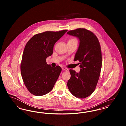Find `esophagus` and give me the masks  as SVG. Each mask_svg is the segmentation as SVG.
Segmentation results:
<instances>
[{"mask_svg":"<svg viewBox=\"0 0 126 126\" xmlns=\"http://www.w3.org/2000/svg\"><path fill=\"white\" fill-rule=\"evenodd\" d=\"M62 69L63 70H65V71H67V72H68V71H69V70H68L67 68H66V67H62Z\"/></svg>","mask_w":126,"mask_h":126,"instance_id":"34e87169","label":"esophagus"}]
</instances>
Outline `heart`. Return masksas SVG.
<instances>
[{
	"label": "heart",
	"mask_w": 126,
	"mask_h": 126,
	"mask_svg": "<svg viewBox=\"0 0 126 126\" xmlns=\"http://www.w3.org/2000/svg\"><path fill=\"white\" fill-rule=\"evenodd\" d=\"M68 42H77V41L76 39L75 38H70L68 40Z\"/></svg>",
	"instance_id": "obj_1"
}]
</instances>
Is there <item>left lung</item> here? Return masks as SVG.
<instances>
[{
    "mask_svg": "<svg viewBox=\"0 0 126 126\" xmlns=\"http://www.w3.org/2000/svg\"><path fill=\"white\" fill-rule=\"evenodd\" d=\"M67 33L79 39L74 61H79L81 68L79 73L69 70L71 78L67 82V87L74 96L84 99L94 92L100 76L102 65L100 44L96 35L85 28L71 30Z\"/></svg>",
    "mask_w": 126,
    "mask_h": 126,
    "instance_id": "1",
    "label": "left lung"
}]
</instances>
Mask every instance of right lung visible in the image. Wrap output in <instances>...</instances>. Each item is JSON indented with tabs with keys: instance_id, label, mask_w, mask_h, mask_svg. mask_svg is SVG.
<instances>
[{
	"instance_id": "obj_1",
	"label": "right lung",
	"mask_w": 126,
	"mask_h": 126,
	"mask_svg": "<svg viewBox=\"0 0 126 126\" xmlns=\"http://www.w3.org/2000/svg\"><path fill=\"white\" fill-rule=\"evenodd\" d=\"M67 30L46 31L32 36L26 43L21 63V73L26 87L35 96L50 92L62 70L60 66L52 67L46 59L53 51L56 42Z\"/></svg>"
}]
</instances>
